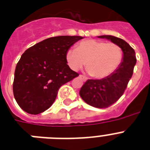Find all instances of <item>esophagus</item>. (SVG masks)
I'll return each instance as SVG.
<instances>
[{
	"label": "esophagus",
	"mask_w": 150,
	"mask_h": 150,
	"mask_svg": "<svg viewBox=\"0 0 150 150\" xmlns=\"http://www.w3.org/2000/svg\"><path fill=\"white\" fill-rule=\"evenodd\" d=\"M80 76V77L81 78L82 80H84V81H86V80H87V79H86V76H83V75H80V76Z\"/></svg>",
	"instance_id": "1"
}]
</instances>
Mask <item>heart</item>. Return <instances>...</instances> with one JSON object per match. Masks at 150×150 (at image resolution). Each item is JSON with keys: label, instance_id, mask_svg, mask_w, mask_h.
Returning a JSON list of instances; mask_svg holds the SVG:
<instances>
[{"label": "heart", "instance_id": "heart-1", "mask_svg": "<svg viewBox=\"0 0 150 150\" xmlns=\"http://www.w3.org/2000/svg\"><path fill=\"white\" fill-rule=\"evenodd\" d=\"M123 56L122 49L115 43L87 39L78 43L76 49H69L66 60L72 70H80L86 64L93 78L103 79L117 70Z\"/></svg>", "mask_w": 150, "mask_h": 150}]
</instances>
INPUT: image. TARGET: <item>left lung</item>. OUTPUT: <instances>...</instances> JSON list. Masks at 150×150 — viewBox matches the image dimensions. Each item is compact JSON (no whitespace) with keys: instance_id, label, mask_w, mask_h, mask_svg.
I'll list each match as a JSON object with an SVG mask.
<instances>
[{"instance_id":"1","label":"left lung","mask_w":150,"mask_h":150,"mask_svg":"<svg viewBox=\"0 0 150 150\" xmlns=\"http://www.w3.org/2000/svg\"><path fill=\"white\" fill-rule=\"evenodd\" d=\"M122 49L123 61L117 70L109 76L101 80H88L82 86L80 95L89 105L98 108H106L117 102L124 94L132 77L137 58L134 48L125 40L112 35H101Z\"/></svg>"}]
</instances>
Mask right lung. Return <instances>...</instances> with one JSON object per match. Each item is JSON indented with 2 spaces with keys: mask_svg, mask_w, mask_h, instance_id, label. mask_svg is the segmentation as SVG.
Returning a JSON list of instances; mask_svg holds the SVG:
<instances>
[{
  "mask_svg": "<svg viewBox=\"0 0 150 150\" xmlns=\"http://www.w3.org/2000/svg\"><path fill=\"white\" fill-rule=\"evenodd\" d=\"M81 36L48 38L25 50L14 74V98L22 109L38 115L49 108L61 86L79 76L67 65L66 54Z\"/></svg>",
  "mask_w": 150,
  "mask_h": 150,
  "instance_id": "right-lung-1",
  "label": "right lung"
}]
</instances>
